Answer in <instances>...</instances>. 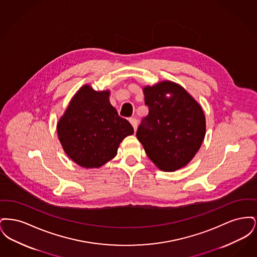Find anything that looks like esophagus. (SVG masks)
<instances>
[{
	"mask_svg": "<svg viewBox=\"0 0 257 257\" xmlns=\"http://www.w3.org/2000/svg\"><path fill=\"white\" fill-rule=\"evenodd\" d=\"M129 121L132 124V126H133V128H134L135 131H136V130H137V126H138L137 119H136L135 117H130V118H129Z\"/></svg>",
	"mask_w": 257,
	"mask_h": 257,
	"instance_id": "esophagus-1",
	"label": "esophagus"
}]
</instances>
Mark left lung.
<instances>
[{
	"label": "left lung",
	"mask_w": 257,
	"mask_h": 257,
	"mask_svg": "<svg viewBox=\"0 0 257 257\" xmlns=\"http://www.w3.org/2000/svg\"><path fill=\"white\" fill-rule=\"evenodd\" d=\"M167 94L171 96L168 98ZM149 109L137 138L148 158L164 171H174L195 157L205 137V115L186 89L171 81L144 87Z\"/></svg>",
	"instance_id": "obj_1"
}]
</instances>
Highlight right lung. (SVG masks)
Listing matches in <instances>:
<instances>
[{"mask_svg":"<svg viewBox=\"0 0 257 257\" xmlns=\"http://www.w3.org/2000/svg\"><path fill=\"white\" fill-rule=\"evenodd\" d=\"M110 90L96 91L89 85L74 95L57 125L65 153L77 165L100 168L114 158L123 140L133 135L130 122L110 103Z\"/></svg>","mask_w":257,"mask_h":257,"instance_id":"obj_1","label":"right lung"}]
</instances>
